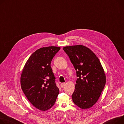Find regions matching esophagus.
Wrapping results in <instances>:
<instances>
[{"label": "esophagus", "instance_id": "esophagus-1", "mask_svg": "<svg viewBox=\"0 0 124 124\" xmlns=\"http://www.w3.org/2000/svg\"><path fill=\"white\" fill-rule=\"evenodd\" d=\"M65 85H66V84H65V83H61V88L64 87L65 86Z\"/></svg>", "mask_w": 124, "mask_h": 124}]
</instances>
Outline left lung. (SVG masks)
<instances>
[{
	"instance_id": "8db88e82",
	"label": "left lung",
	"mask_w": 124,
	"mask_h": 124,
	"mask_svg": "<svg viewBox=\"0 0 124 124\" xmlns=\"http://www.w3.org/2000/svg\"><path fill=\"white\" fill-rule=\"evenodd\" d=\"M76 72V84L72 98L76 105L82 109H89L99 98L106 84V75L95 54L83 45L63 48Z\"/></svg>"
}]
</instances>
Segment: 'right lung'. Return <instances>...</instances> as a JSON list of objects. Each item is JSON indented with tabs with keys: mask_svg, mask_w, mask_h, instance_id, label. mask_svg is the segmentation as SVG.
Segmentation results:
<instances>
[{
	"mask_svg": "<svg viewBox=\"0 0 124 124\" xmlns=\"http://www.w3.org/2000/svg\"><path fill=\"white\" fill-rule=\"evenodd\" d=\"M60 49V47L56 46L37 49L29 57L22 70V90L29 101L41 111L50 109L59 93L50 65Z\"/></svg>",
	"mask_w": 124,
	"mask_h": 124,
	"instance_id": "1",
	"label": "right lung"
}]
</instances>
